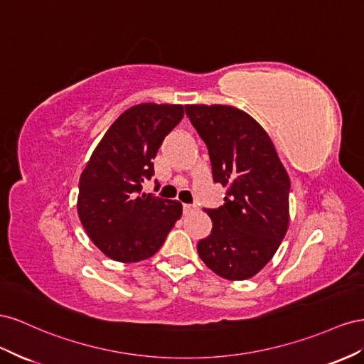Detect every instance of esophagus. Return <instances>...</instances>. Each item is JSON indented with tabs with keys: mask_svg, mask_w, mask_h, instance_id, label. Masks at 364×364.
<instances>
[{
	"mask_svg": "<svg viewBox=\"0 0 364 364\" xmlns=\"http://www.w3.org/2000/svg\"><path fill=\"white\" fill-rule=\"evenodd\" d=\"M195 210V205H191V204H183V212L188 215V213H191V212H193Z\"/></svg>",
	"mask_w": 364,
	"mask_h": 364,
	"instance_id": "esophagus-1",
	"label": "esophagus"
}]
</instances>
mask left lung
<instances>
[{"label":"left lung","mask_w":364,"mask_h":364,"mask_svg":"<svg viewBox=\"0 0 364 364\" xmlns=\"http://www.w3.org/2000/svg\"><path fill=\"white\" fill-rule=\"evenodd\" d=\"M205 143L215 183L227 188L224 204L204 209L212 232L198 255L213 273L245 280L272 261L288 230L289 176L273 141L252 116L227 105H186Z\"/></svg>","instance_id":"left-lung-1"}]
</instances>
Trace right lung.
<instances>
[{"instance_id":"obj_1","label":"right lung","mask_w":364,"mask_h":364,"mask_svg":"<svg viewBox=\"0 0 364 364\" xmlns=\"http://www.w3.org/2000/svg\"><path fill=\"white\" fill-rule=\"evenodd\" d=\"M183 116V105L131 107L111 124L80 175V223L99 250L114 261L151 257L181 218V203L141 193V183L151 180L152 160Z\"/></svg>"}]
</instances>
